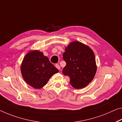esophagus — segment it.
Returning a JSON list of instances; mask_svg holds the SVG:
<instances>
[{
	"label": "esophagus",
	"mask_w": 122,
	"mask_h": 122,
	"mask_svg": "<svg viewBox=\"0 0 122 122\" xmlns=\"http://www.w3.org/2000/svg\"><path fill=\"white\" fill-rule=\"evenodd\" d=\"M55 66L58 69V70H60V69H61V67H60L59 64H56L55 65Z\"/></svg>",
	"instance_id": "obj_1"
}]
</instances>
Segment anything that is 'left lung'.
<instances>
[{
  "mask_svg": "<svg viewBox=\"0 0 122 122\" xmlns=\"http://www.w3.org/2000/svg\"><path fill=\"white\" fill-rule=\"evenodd\" d=\"M63 58L66 66L63 74L70 77L73 87H85L93 80L97 71L95 58L92 50L81 42L74 41L65 48Z\"/></svg>",
  "mask_w": 122,
  "mask_h": 122,
  "instance_id": "obj_1",
  "label": "left lung"
}]
</instances>
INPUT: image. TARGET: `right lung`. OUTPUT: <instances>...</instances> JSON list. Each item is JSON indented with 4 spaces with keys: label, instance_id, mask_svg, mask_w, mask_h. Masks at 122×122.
<instances>
[{
    "label": "right lung",
    "instance_id": "add662e5",
    "mask_svg": "<svg viewBox=\"0 0 122 122\" xmlns=\"http://www.w3.org/2000/svg\"><path fill=\"white\" fill-rule=\"evenodd\" d=\"M20 69L25 81L36 89L44 87L51 77L59 71L48 58L38 51L25 55Z\"/></svg>",
    "mask_w": 122,
    "mask_h": 122
}]
</instances>
